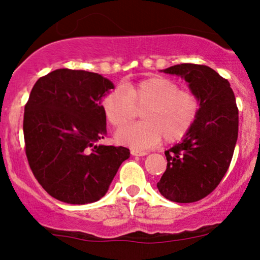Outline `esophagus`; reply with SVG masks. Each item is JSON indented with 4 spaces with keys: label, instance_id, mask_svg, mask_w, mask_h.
<instances>
[{
    "label": "esophagus",
    "instance_id": "esophagus-1",
    "mask_svg": "<svg viewBox=\"0 0 260 260\" xmlns=\"http://www.w3.org/2000/svg\"><path fill=\"white\" fill-rule=\"evenodd\" d=\"M131 155L134 156H145L148 155L147 151H142V150H137V149H131Z\"/></svg>",
    "mask_w": 260,
    "mask_h": 260
}]
</instances>
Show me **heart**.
<instances>
[{
	"label": "heart",
	"mask_w": 260,
	"mask_h": 260,
	"mask_svg": "<svg viewBox=\"0 0 260 260\" xmlns=\"http://www.w3.org/2000/svg\"><path fill=\"white\" fill-rule=\"evenodd\" d=\"M105 118L115 127L132 120L137 109L145 120L123 127L116 135L119 143L145 149L165 140L174 143L186 136L200 112L201 102L191 90L180 88L175 80L155 77L127 87L117 86L103 98Z\"/></svg>",
	"instance_id": "1"
}]
</instances>
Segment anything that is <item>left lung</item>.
<instances>
[{
	"instance_id": "obj_1",
	"label": "left lung",
	"mask_w": 260,
	"mask_h": 260,
	"mask_svg": "<svg viewBox=\"0 0 260 260\" xmlns=\"http://www.w3.org/2000/svg\"><path fill=\"white\" fill-rule=\"evenodd\" d=\"M165 72L184 78L201 102L189 133L165 152L167 169L157 182L166 199L189 204L211 194L225 176L238 138V108L229 80L211 67L180 63Z\"/></svg>"
}]
</instances>
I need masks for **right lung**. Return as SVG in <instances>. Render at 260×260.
Returning <instances> with one entry per match:
<instances>
[{"label":"right lung","instance_id":"add662e5","mask_svg":"<svg viewBox=\"0 0 260 260\" xmlns=\"http://www.w3.org/2000/svg\"><path fill=\"white\" fill-rule=\"evenodd\" d=\"M113 84L102 74L55 70L38 79L24 105V149L31 172L56 200L72 205L104 197L130 151L95 145L106 133L101 105Z\"/></svg>","mask_w":260,"mask_h":260}]
</instances>
